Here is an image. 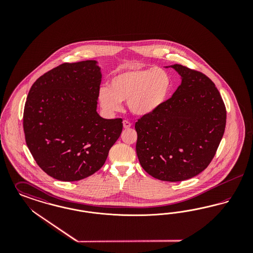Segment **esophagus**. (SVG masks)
Masks as SVG:
<instances>
[{"mask_svg":"<svg viewBox=\"0 0 253 253\" xmlns=\"http://www.w3.org/2000/svg\"><path fill=\"white\" fill-rule=\"evenodd\" d=\"M132 126V123L130 122L129 121H123V127L125 128V129H128V128H130Z\"/></svg>","mask_w":253,"mask_h":253,"instance_id":"1","label":"esophagus"}]
</instances>
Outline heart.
<instances>
[{"label":"heart","instance_id":"heart-1","mask_svg":"<svg viewBox=\"0 0 253 253\" xmlns=\"http://www.w3.org/2000/svg\"><path fill=\"white\" fill-rule=\"evenodd\" d=\"M170 84V78L163 69L127 67L111 79L110 86L100 87L98 99L110 114L120 111L121 101L127 100L132 114L144 116L165 101Z\"/></svg>","mask_w":253,"mask_h":253}]
</instances>
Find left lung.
I'll return each mask as SVG.
<instances>
[{
  "label": "left lung",
  "mask_w": 253,
  "mask_h": 253,
  "mask_svg": "<svg viewBox=\"0 0 253 253\" xmlns=\"http://www.w3.org/2000/svg\"><path fill=\"white\" fill-rule=\"evenodd\" d=\"M172 67L182 83L171 97L135 122L136 155L153 177L178 182L199 174L216 154L227 111L218 89L203 73Z\"/></svg>",
  "instance_id": "1"
}]
</instances>
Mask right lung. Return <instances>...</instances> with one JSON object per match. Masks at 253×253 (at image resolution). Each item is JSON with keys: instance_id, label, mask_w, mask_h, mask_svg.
Listing matches in <instances>:
<instances>
[{"instance_id": "add662e5", "label": "right lung", "mask_w": 253, "mask_h": 253, "mask_svg": "<svg viewBox=\"0 0 253 253\" xmlns=\"http://www.w3.org/2000/svg\"><path fill=\"white\" fill-rule=\"evenodd\" d=\"M101 82L96 60L64 62L41 76L24 110L25 142L51 177L78 181L103 166L122 132V119L96 113Z\"/></svg>"}]
</instances>
